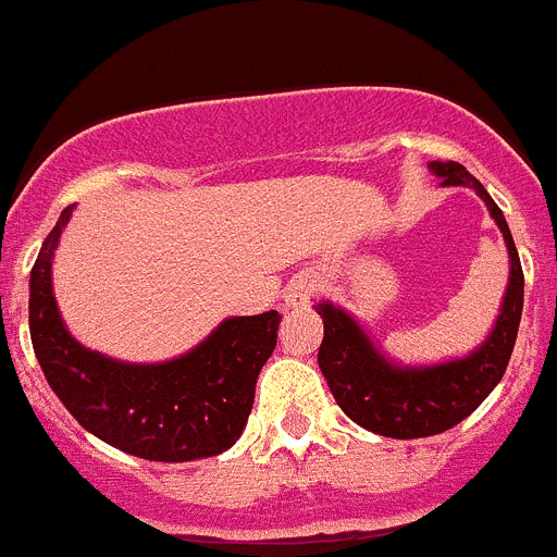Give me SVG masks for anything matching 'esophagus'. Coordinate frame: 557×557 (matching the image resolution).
<instances>
[{"instance_id":"1","label":"esophagus","mask_w":557,"mask_h":557,"mask_svg":"<svg viewBox=\"0 0 557 557\" xmlns=\"http://www.w3.org/2000/svg\"><path fill=\"white\" fill-rule=\"evenodd\" d=\"M318 289H321V282H318V275L314 273L293 275L287 287H284V304H287V307H304Z\"/></svg>"}]
</instances>
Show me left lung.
Here are the masks:
<instances>
[{
    "label": "left lung",
    "instance_id": "8db88e82",
    "mask_svg": "<svg viewBox=\"0 0 557 557\" xmlns=\"http://www.w3.org/2000/svg\"><path fill=\"white\" fill-rule=\"evenodd\" d=\"M430 172L441 186H469L488 206L508 245L510 275L502 295L499 314L488 337L466 357H451L432 366H401L387 357L362 329V323L332 301L318 304L323 318V343L318 351L326 385L339 410L362 430L398 441L430 437L451 430L469 418L499 385L513 354L524 307V273L508 220L485 186L457 161H430Z\"/></svg>",
    "mask_w": 557,
    "mask_h": 557
}]
</instances>
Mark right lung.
I'll return each mask as SVG.
<instances>
[{"instance_id":"1","label":"right lung","mask_w":557,"mask_h":557,"mask_svg":"<svg viewBox=\"0 0 557 557\" xmlns=\"http://www.w3.org/2000/svg\"><path fill=\"white\" fill-rule=\"evenodd\" d=\"M75 206L44 239L29 273V337L49 387L77 424L113 449L156 462L214 457L239 441L282 314L225 318L164 362H125L72 337L52 293V259Z\"/></svg>"}]
</instances>
